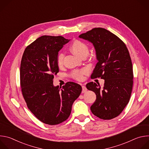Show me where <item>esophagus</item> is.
Returning <instances> with one entry per match:
<instances>
[{"instance_id": "34e87169", "label": "esophagus", "mask_w": 149, "mask_h": 149, "mask_svg": "<svg viewBox=\"0 0 149 149\" xmlns=\"http://www.w3.org/2000/svg\"><path fill=\"white\" fill-rule=\"evenodd\" d=\"M82 93H86V92L87 91V88L86 87V86H82Z\"/></svg>"}]
</instances>
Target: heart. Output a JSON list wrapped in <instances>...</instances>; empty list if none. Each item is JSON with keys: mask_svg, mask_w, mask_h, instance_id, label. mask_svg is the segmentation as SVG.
<instances>
[{"mask_svg": "<svg viewBox=\"0 0 149 149\" xmlns=\"http://www.w3.org/2000/svg\"><path fill=\"white\" fill-rule=\"evenodd\" d=\"M70 51L75 55L82 57L88 54V48L87 45L84 44V42L80 40H74L70 47ZM64 58V55L63 53H59L57 57V63L59 67H61L62 65L63 59ZM86 72V71L82 70H75L71 73V76L77 80H81L83 78V75Z\"/></svg>", "mask_w": 149, "mask_h": 149, "instance_id": "1", "label": "heart"}]
</instances>
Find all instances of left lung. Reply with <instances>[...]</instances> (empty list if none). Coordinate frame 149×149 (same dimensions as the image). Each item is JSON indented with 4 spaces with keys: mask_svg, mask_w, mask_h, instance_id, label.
I'll use <instances>...</instances> for the list:
<instances>
[{
    "mask_svg": "<svg viewBox=\"0 0 149 149\" xmlns=\"http://www.w3.org/2000/svg\"><path fill=\"white\" fill-rule=\"evenodd\" d=\"M79 38L92 43L95 50L97 63L91 76L104 79L102 87L93 82L86 85L96 94L91 111L101 119L115 118L128 104L132 91L133 72L129 52L118 37L104 28H94Z\"/></svg>",
    "mask_w": 149,
    "mask_h": 149,
    "instance_id": "obj_1",
    "label": "left lung"
}]
</instances>
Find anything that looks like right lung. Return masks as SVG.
Segmentation results:
<instances>
[{
  "instance_id": "1",
  "label": "right lung",
  "mask_w": 149,
  "mask_h": 149,
  "mask_svg": "<svg viewBox=\"0 0 149 149\" xmlns=\"http://www.w3.org/2000/svg\"><path fill=\"white\" fill-rule=\"evenodd\" d=\"M70 40L61 36H42L26 48L21 60L24 98L30 111L47 124L56 125L68 119L82 91L80 85L73 82L62 88L53 84L54 75L59 72L58 52Z\"/></svg>"
}]
</instances>
